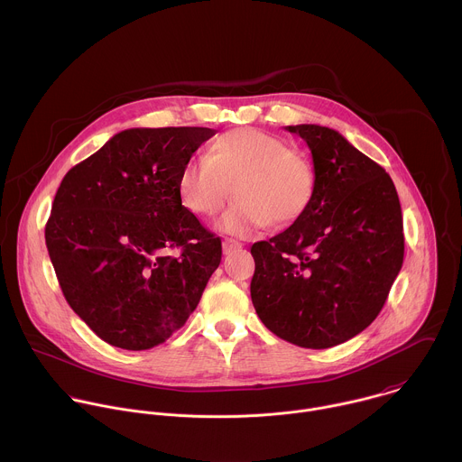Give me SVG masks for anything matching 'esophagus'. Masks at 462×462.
<instances>
[{
  "instance_id": "obj_1",
  "label": "esophagus",
  "mask_w": 462,
  "mask_h": 462,
  "mask_svg": "<svg viewBox=\"0 0 462 462\" xmlns=\"http://www.w3.org/2000/svg\"><path fill=\"white\" fill-rule=\"evenodd\" d=\"M240 249H242V244H240L238 240L226 238V240L222 242V251H224L226 256H227V254H233V253H236V251H240Z\"/></svg>"
}]
</instances>
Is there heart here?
<instances>
[{
	"mask_svg": "<svg viewBox=\"0 0 462 462\" xmlns=\"http://www.w3.org/2000/svg\"><path fill=\"white\" fill-rule=\"evenodd\" d=\"M236 199L217 222L231 235H249L272 222L286 226L304 215L315 196V171L308 158L256 128H238L213 140L204 160L187 162L178 176L183 204L202 217Z\"/></svg>",
	"mask_w": 462,
	"mask_h": 462,
	"instance_id": "obj_1",
	"label": "heart"
}]
</instances>
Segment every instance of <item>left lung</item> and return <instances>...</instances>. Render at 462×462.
<instances>
[{
	"label": "left lung",
	"mask_w": 462,
	"mask_h": 462,
	"mask_svg": "<svg viewBox=\"0 0 462 462\" xmlns=\"http://www.w3.org/2000/svg\"><path fill=\"white\" fill-rule=\"evenodd\" d=\"M286 130L311 149L315 196L288 229L251 247V299L275 336L329 348L381 313L403 263L402 209L386 171L343 134L319 125Z\"/></svg>",
	"instance_id": "8db88e82"
}]
</instances>
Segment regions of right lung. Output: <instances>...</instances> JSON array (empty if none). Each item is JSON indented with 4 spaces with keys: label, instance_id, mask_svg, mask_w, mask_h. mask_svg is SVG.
Returning <instances> with one entry per match:
<instances>
[{
    "label": "right lung",
    "instance_id": "right-lung-1",
    "mask_svg": "<svg viewBox=\"0 0 462 462\" xmlns=\"http://www.w3.org/2000/svg\"><path fill=\"white\" fill-rule=\"evenodd\" d=\"M209 128H132L62 180L46 245L72 311L103 341L147 350L181 329L222 258L178 194Z\"/></svg>",
    "mask_w": 462,
    "mask_h": 462
}]
</instances>
